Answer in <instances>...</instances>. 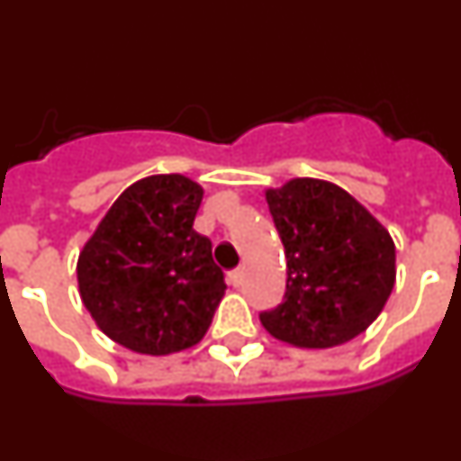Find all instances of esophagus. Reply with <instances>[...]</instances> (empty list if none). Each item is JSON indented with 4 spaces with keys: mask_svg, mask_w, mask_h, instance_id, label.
<instances>
[{
    "mask_svg": "<svg viewBox=\"0 0 461 461\" xmlns=\"http://www.w3.org/2000/svg\"><path fill=\"white\" fill-rule=\"evenodd\" d=\"M242 281H244V270L242 267H235V270H230L228 272V284H230V286H242Z\"/></svg>",
    "mask_w": 461,
    "mask_h": 461,
    "instance_id": "obj_1",
    "label": "esophagus"
}]
</instances>
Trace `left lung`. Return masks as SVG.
<instances>
[{"instance_id":"8db88e82","label":"left lung","mask_w":461,"mask_h":461,"mask_svg":"<svg viewBox=\"0 0 461 461\" xmlns=\"http://www.w3.org/2000/svg\"><path fill=\"white\" fill-rule=\"evenodd\" d=\"M286 251L284 303L260 312L276 339L330 348L369 328L394 286L390 233L351 194L300 177L266 194Z\"/></svg>"}]
</instances>
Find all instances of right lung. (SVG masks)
<instances>
[{
	"instance_id": "right-lung-1",
	"label": "right lung",
	"mask_w": 461,
	"mask_h": 461,
	"mask_svg": "<svg viewBox=\"0 0 461 461\" xmlns=\"http://www.w3.org/2000/svg\"><path fill=\"white\" fill-rule=\"evenodd\" d=\"M201 201L185 175H152L113 203L85 244L80 297L113 341L168 356L203 339L226 281L212 242L194 230Z\"/></svg>"
}]
</instances>
